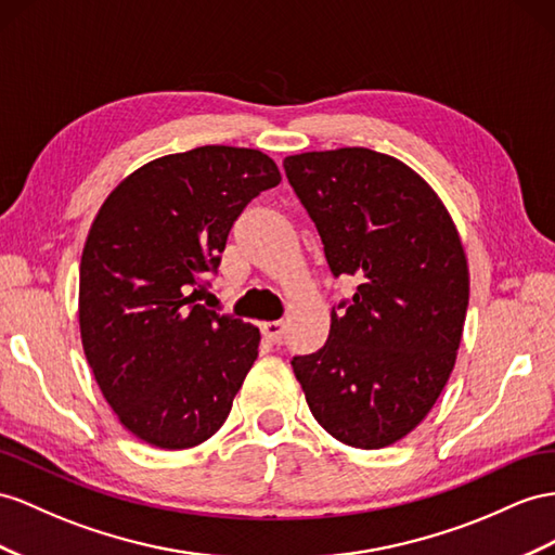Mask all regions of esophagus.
Listing matches in <instances>:
<instances>
[{"mask_svg":"<svg viewBox=\"0 0 555 555\" xmlns=\"http://www.w3.org/2000/svg\"><path fill=\"white\" fill-rule=\"evenodd\" d=\"M260 331H262V337L267 339V343L276 345L283 335V321H264V323H260Z\"/></svg>","mask_w":555,"mask_h":555,"instance_id":"34e87169","label":"esophagus"}]
</instances>
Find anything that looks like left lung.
Listing matches in <instances>:
<instances>
[{"label":"left lung","instance_id":"left-lung-1","mask_svg":"<svg viewBox=\"0 0 555 555\" xmlns=\"http://www.w3.org/2000/svg\"><path fill=\"white\" fill-rule=\"evenodd\" d=\"M335 276H359L331 335L295 357L311 415L339 443L377 450L429 415L457 361L468 264L457 227L429 182L367 147L283 159Z\"/></svg>","mask_w":555,"mask_h":555}]
</instances>
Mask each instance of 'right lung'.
I'll return each mask as SVG.
<instances>
[{"label": "right lung", "instance_id": "1", "mask_svg": "<svg viewBox=\"0 0 555 555\" xmlns=\"http://www.w3.org/2000/svg\"><path fill=\"white\" fill-rule=\"evenodd\" d=\"M281 173L260 150L204 145L109 192L79 267V331L105 401L135 438L204 443L258 359L260 331L196 305L234 220Z\"/></svg>", "mask_w": 555, "mask_h": 555}]
</instances>
